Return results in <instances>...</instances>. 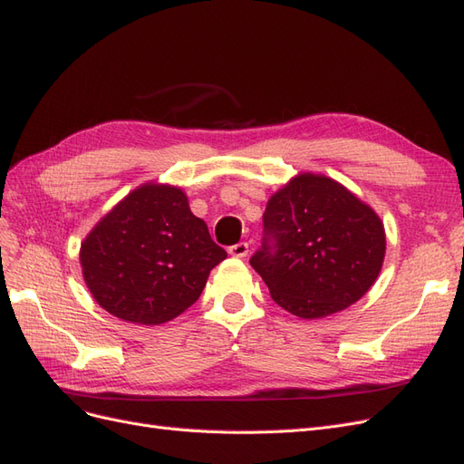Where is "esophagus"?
Masks as SVG:
<instances>
[{
	"label": "esophagus",
	"mask_w": 464,
	"mask_h": 464,
	"mask_svg": "<svg viewBox=\"0 0 464 464\" xmlns=\"http://www.w3.org/2000/svg\"><path fill=\"white\" fill-rule=\"evenodd\" d=\"M229 255L237 256V258H245L248 255V243H237L233 246H229Z\"/></svg>",
	"instance_id": "1"
}]
</instances>
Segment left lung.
Returning <instances> with one entry per match:
<instances>
[{
  "instance_id": "obj_1",
  "label": "left lung",
  "mask_w": 464,
  "mask_h": 464,
  "mask_svg": "<svg viewBox=\"0 0 464 464\" xmlns=\"http://www.w3.org/2000/svg\"><path fill=\"white\" fill-rule=\"evenodd\" d=\"M251 265L284 310L319 319L359 302L386 253L376 211L324 174L302 172L272 194Z\"/></svg>"
}]
</instances>
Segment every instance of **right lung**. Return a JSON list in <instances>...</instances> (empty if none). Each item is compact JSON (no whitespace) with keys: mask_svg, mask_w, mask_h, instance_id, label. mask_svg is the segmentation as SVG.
Wrapping results in <instances>:
<instances>
[{"mask_svg":"<svg viewBox=\"0 0 464 464\" xmlns=\"http://www.w3.org/2000/svg\"><path fill=\"white\" fill-rule=\"evenodd\" d=\"M227 253L180 188L149 182L103 216L80 246L82 275L105 312L160 325L186 312Z\"/></svg>","mask_w":464,"mask_h":464,"instance_id":"obj_1","label":"right lung"}]
</instances>
